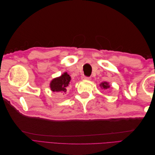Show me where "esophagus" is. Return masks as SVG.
I'll return each mask as SVG.
<instances>
[{
  "label": "esophagus",
  "mask_w": 155,
  "mask_h": 155,
  "mask_svg": "<svg viewBox=\"0 0 155 155\" xmlns=\"http://www.w3.org/2000/svg\"><path fill=\"white\" fill-rule=\"evenodd\" d=\"M83 79L85 80H91V78L90 77H86V76H83Z\"/></svg>",
  "instance_id": "obj_1"
}]
</instances>
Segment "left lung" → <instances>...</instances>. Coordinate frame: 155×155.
<instances>
[{"label":"left lung","mask_w":155,"mask_h":155,"mask_svg":"<svg viewBox=\"0 0 155 155\" xmlns=\"http://www.w3.org/2000/svg\"><path fill=\"white\" fill-rule=\"evenodd\" d=\"M100 87L104 88V89H107L109 88L110 87V86L109 85V83H108L107 82H103L100 84Z\"/></svg>","instance_id":"1"}]
</instances>
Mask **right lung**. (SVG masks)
<instances>
[{"label": "right lung", "mask_w": 155, "mask_h": 155, "mask_svg": "<svg viewBox=\"0 0 155 155\" xmlns=\"http://www.w3.org/2000/svg\"><path fill=\"white\" fill-rule=\"evenodd\" d=\"M70 80H71V78L67 72H64L60 77L54 78L50 82V87L53 92H59L64 94L68 91Z\"/></svg>", "instance_id": "add662e5"}]
</instances>
